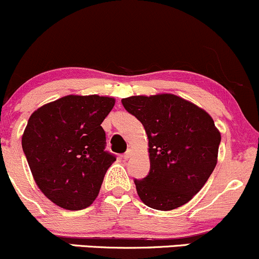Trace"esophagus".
<instances>
[{"mask_svg": "<svg viewBox=\"0 0 259 259\" xmlns=\"http://www.w3.org/2000/svg\"><path fill=\"white\" fill-rule=\"evenodd\" d=\"M132 154H133L132 149H128V151H127V152L123 154V159H126V160L130 159V158L132 157Z\"/></svg>", "mask_w": 259, "mask_h": 259, "instance_id": "esophagus-1", "label": "esophagus"}]
</instances>
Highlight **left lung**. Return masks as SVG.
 <instances>
[{
    "mask_svg": "<svg viewBox=\"0 0 259 259\" xmlns=\"http://www.w3.org/2000/svg\"><path fill=\"white\" fill-rule=\"evenodd\" d=\"M122 105L148 136L149 174L135 179L147 206L169 211L196 195L218 163L221 135L205 110L173 94L131 96Z\"/></svg>",
    "mask_w": 259,
    "mask_h": 259,
    "instance_id": "left-lung-1",
    "label": "left lung"
}]
</instances>
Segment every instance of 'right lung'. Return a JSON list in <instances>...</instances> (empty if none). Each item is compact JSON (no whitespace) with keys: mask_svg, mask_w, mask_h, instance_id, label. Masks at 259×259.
<instances>
[{"mask_svg":"<svg viewBox=\"0 0 259 259\" xmlns=\"http://www.w3.org/2000/svg\"><path fill=\"white\" fill-rule=\"evenodd\" d=\"M115 99L68 95L35 110L22 136L35 184L65 210L90 206L115 155L105 151L101 127Z\"/></svg>","mask_w":259,"mask_h":259,"instance_id":"1","label":"right lung"}]
</instances>
